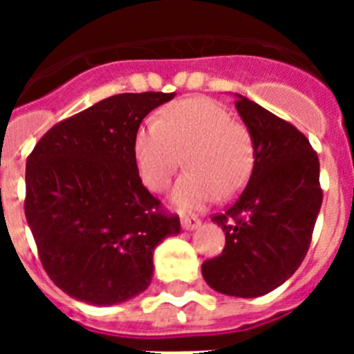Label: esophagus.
Segmentation results:
<instances>
[{"mask_svg":"<svg viewBox=\"0 0 354 354\" xmlns=\"http://www.w3.org/2000/svg\"><path fill=\"white\" fill-rule=\"evenodd\" d=\"M180 225H183L184 230H193V228L198 227L200 220H198V218H195V216H183Z\"/></svg>","mask_w":354,"mask_h":354,"instance_id":"esophagus-1","label":"esophagus"}]
</instances>
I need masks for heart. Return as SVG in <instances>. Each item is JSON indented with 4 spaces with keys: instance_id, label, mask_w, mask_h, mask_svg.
<instances>
[{
    "instance_id": "1",
    "label": "heart",
    "mask_w": 354,
    "mask_h": 354,
    "mask_svg": "<svg viewBox=\"0 0 354 354\" xmlns=\"http://www.w3.org/2000/svg\"><path fill=\"white\" fill-rule=\"evenodd\" d=\"M186 156L187 174L171 202L200 209L212 200L232 198L246 186L255 165L248 127L211 99H186L168 106L162 118H149L134 136V161L150 192H165Z\"/></svg>"
}]
</instances>
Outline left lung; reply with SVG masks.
<instances>
[{
	"mask_svg": "<svg viewBox=\"0 0 354 354\" xmlns=\"http://www.w3.org/2000/svg\"><path fill=\"white\" fill-rule=\"evenodd\" d=\"M255 142V165L239 198L212 221L225 230L221 255L202 264L209 287L257 298L282 286L305 259L323 204L319 158L292 124L236 93Z\"/></svg>",
	"mask_w": 354,
	"mask_h": 354,
	"instance_id": "1",
	"label": "left lung"
}]
</instances>
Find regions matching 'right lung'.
<instances>
[{"label": "right lung", "instance_id": "1", "mask_svg": "<svg viewBox=\"0 0 354 354\" xmlns=\"http://www.w3.org/2000/svg\"><path fill=\"white\" fill-rule=\"evenodd\" d=\"M175 93H118L58 122L26 161L24 214L44 270L72 298L97 306L138 296L156 246L180 232L134 161L143 118Z\"/></svg>", "mask_w": 354, "mask_h": 354}]
</instances>
